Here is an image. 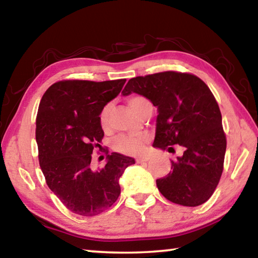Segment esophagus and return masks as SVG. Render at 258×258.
I'll return each mask as SVG.
<instances>
[{"label":"esophagus","mask_w":258,"mask_h":258,"mask_svg":"<svg viewBox=\"0 0 258 258\" xmlns=\"http://www.w3.org/2000/svg\"><path fill=\"white\" fill-rule=\"evenodd\" d=\"M148 160H149V157H147V156H145V157H140V158H137V159H135V161H137L138 164L146 163V161H148Z\"/></svg>","instance_id":"obj_1"}]
</instances>
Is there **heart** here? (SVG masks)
I'll list each match as a JSON object with an SVG mask.
<instances>
[{"label": "heart", "mask_w": 258, "mask_h": 258, "mask_svg": "<svg viewBox=\"0 0 258 258\" xmlns=\"http://www.w3.org/2000/svg\"><path fill=\"white\" fill-rule=\"evenodd\" d=\"M127 103L131 109L137 113L138 116L146 110L148 107H152L151 102L142 95H133L127 99ZM111 111V104L107 103L99 113V124L103 132H108L110 130L109 124V116ZM147 135L145 134H121L112 140L111 148L119 154L135 156L141 154L147 142Z\"/></svg>", "instance_id": "heart-1"}]
</instances>
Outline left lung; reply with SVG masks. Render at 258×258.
Wrapping results in <instances>:
<instances>
[{
    "mask_svg": "<svg viewBox=\"0 0 258 258\" xmlns=\"http://www.w3.org/2000/svg\"><path fill=\"white\" fill-rule=\"evenodd\" d=\"M123 95L138 93L158 108L154 147L184 152L172 171L156 181L166 199L196 207L212 197L223 172L226 138L222 115L209 87L189 73L163 72L131 78Z\"/></svg>",
    "mask_w": 258,
    "mask_h": 258,
    "instance_id": "left-lung-1",
    "label": "left lung"
}]
</instances>
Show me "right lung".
I'll list each match as a JSON object with an SVG mask.
<instances>
[{"mask_svg": "<svg viewBox=\"0 0 258 258\" xmlns=\"http://www.w3.org/2000/svg\"><path fill=\"white\" fill-rule=\"evenodd\" d=\"M125 82L60 81L41 99L36 117L38 161L47 186L77 215L95 216L111 207L120 195L119 177L135 163L112 152L104 167H91L92 152L104 135L99 113Z\"/></svg>", "mask_w": 258, "mask_h": 258, "instance_id": "right-lung-1", "label": "right lung"}]
</instances>
